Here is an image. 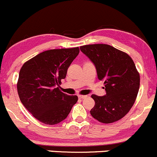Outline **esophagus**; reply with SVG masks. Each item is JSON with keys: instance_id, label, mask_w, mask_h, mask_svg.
Masks as SVG:
<instances>
[{"instance_id": "1", "label": "esophagus", "mask_w": 157, "mask_h": 157, "mask_svg": "<svg viewBox=\"0 0 157 157\" xmlns=\"http://www.w3.org/2000/svg\"><path fill=\"white\" fill-rule=\"evenodd\" d=\"M87 97V96H86V95H78V98L81 99H86Z\"/></svg>"}]
</instances>
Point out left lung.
Wrapping results in <instances>:
<instances>
[{"label": "left lung", "mask_w": 157, "mask_h": 157, "mask_svg": "<svg viewBox=\"0 0 157 157\" xmlns=\"http://www.w3.org/2000/svg\"><path fill=\"white\" fill-rule=\"evenodd\" d=\"M81 51L95 65L97 76L104 81L106 94H93L94 118L103 124L119 121L130 111L137 97L140 75L129 55L106 44L82 45Z\"/></svg>", "instance_id": "obj_1"}]
</instances>
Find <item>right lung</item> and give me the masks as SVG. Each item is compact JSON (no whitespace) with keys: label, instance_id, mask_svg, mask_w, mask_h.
<instances>
[{"label":"right lung","instance_id":"add662e5","mask_svg":"<svg viewBox=\"0 0 157 157\" xmlns=\"http://www.w3.org/2000/svg\"><path fill=\"white\" fill-rule=\"evenodd\" d=\"M79 48L41 52L21 67L17 82L20 100L33 117L48 125L61 122L78 101L76 95L61 92L60 85Z\"/></svg>","mask_w":157,"mask_h":157}]
</instances>
